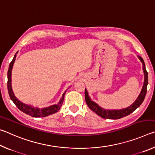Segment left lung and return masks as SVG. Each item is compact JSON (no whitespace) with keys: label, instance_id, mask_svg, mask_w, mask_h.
<instances>
[{"label":"left lung","instance_id":"1","mask_svg":"<svg viewBox=\"0 0 155 155\" xmlns=\"http://www.w3.org/2000/svg\"><path fill=\"white\" fill-rule=\"evenodd\" d=\"M139 59L142 63L143 65V70L144 73V82L142 89L140 94V95L136 99V101L133 103L130 106H129L127 108L122 109H118V110H107L104 109L102 107L98 105L96 103H94L90 98L88 95V92L87 90H85V101L87 103V106L90 107V109L95 112L97 115L99 116L104 119H111V120H117L122 118L123 117L127 116L133 113L135 110L140 107L141 103H143L144 98H145L146 91H147V85H148V72L146 71L145 63L143 61V59L141 58L140 56H138Z\"/></svg>","mask_w":155,"mask_h":155}]
</instances>
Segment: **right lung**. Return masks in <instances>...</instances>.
Returning <instances> with one entry per match:
<instances>
[{"label": "right lung", "instance_id": "1", "mask_svg": "<svg viewBox=\"0 0 155 155\" xmlns=\"http://www.w3.org/2000/svg\"><path fill=\"white\" fill-rule=\"evenodd\" d=\"M17 53L18 52L15 53L12 62L10 63L8 72H7V89H8V92L10 96V98H11L12 101L14 102V103L15 104V106H16L21 111L24 112L25 114L30 115V116H32L33 117H46L58 111L60 108H61L63 102H64V96L65 92H66V91L63 94V95L61 99H60V101L59 102L58 104H54V105L50 106L48 107H44V108L42 109H39L38 107H33L31 105H27V104L23 103L21 101H20L19 100H18L16 97L15 96L12 88V70L15 60V57H16Z\"/></svg>", "mask_w": 155, "mask_h": 155}]
</instances>
